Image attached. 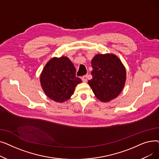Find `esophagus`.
Segmentation results:
<instances>
[{
  "instance_id": "1",
  "label": "esophagus",
  "mask_w": 159,
  "mask_h": 159,
  "mask_svg": "<svg viewBox=\"0 0 159 159\" xmlns=\"http://www.w3.org/2000/svg\"><path fill=\"white\" fill-rule=\"evenodd\" d=\"M82 82H86L88 81V76H87V75H84V76H83L82 77Z\"/></svg>"
}]
</instances>
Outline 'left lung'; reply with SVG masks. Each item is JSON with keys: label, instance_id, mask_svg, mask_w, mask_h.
I'll return each instance as SVG.
<instances>
[{"label": "left lung", "instance_id": "obj_1", "mask_svg": "<svg viewBox=\"0 0 159 159\" xmlns=\"http://www.w3.org/2000/svg\"><path fill=\"white\" fill-rule=\"evenodd\" d=\"M92 79L88 83L96 97L102 102H109L117 97L126 79L125 67L113 54H97L91 61Z\"/></svg>", "mask_w": 159, "mask_h": 159}]
</instances>
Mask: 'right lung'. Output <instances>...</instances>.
I'll list each match as a JSON object with an SVG mask.
<instances>
[{"mask_svg":"<svg viewBox=\"0 0 159 159\" xmlns=\"http://www.w3.org/2000/svg\"><path fill=\"white\" fill-rule=\"evenodd\" d=\"M40 81L45 94L53 101L63 102L73 94L82 80L76 77V69L67 57H53L42 71Z\"/></svg>","mask_w":159,"mask_h":159,"instance_id":"add662e5","label":"right lung"}]
</instances>
